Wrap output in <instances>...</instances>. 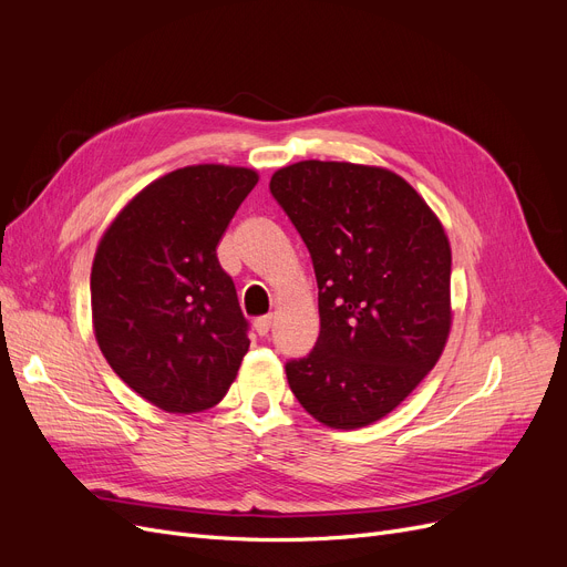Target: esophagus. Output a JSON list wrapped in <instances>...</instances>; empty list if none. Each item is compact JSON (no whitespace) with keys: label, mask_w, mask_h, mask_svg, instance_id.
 <instances>
[{"label":"esophagus","mask_w":567,"mask_h":567,"mask_svg":"<svg viewBox=\"0 0 567 567\" xmlns=\"http://www.w3.org/2000/svg\"><path fill=\"white\" fill-rule=\"evenodd\" d=\"M255 331L259 338L268 336V331H271V317H259L255 319Z\"/></svg>","instance_id":"esophagus-1"}]
</instances>
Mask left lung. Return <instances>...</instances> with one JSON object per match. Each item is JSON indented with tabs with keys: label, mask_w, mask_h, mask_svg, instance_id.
I'll use <instances>...</instances> for the list:
<instances>
[{
	"label": "left lung",
	"mask_w": 567,
	"mask_h": 567,
	"mask_svg": "<svg viewBox=\"0 0 567 567\" xmlns=\"http://www.w3.org/2000/svg\"><path fill=\"white\" fill-rule=\"evenodd\" d=\"M271 195L312 257L319 338L285 365L319 423L365 427L436 365L451 333V244L425 199L383 167L301 161Z\"/></svg>",
	"instance_id": "1"
}]
</instances>
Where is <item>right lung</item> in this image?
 <instances>
[{
    "mask_svg": "<svg viewBox=\"0 0 567 567\" xmlns=\"http://www.w3.org/2000/svg\"><path fill=\"white\" fill-rule=\"evenodd\" d=\"M257 172L174 169L137 193L92 266L99 347L126 385L169 413L216 406L248 353V321L216 248Z\"/></svg>",
    "mask_w": 567,
    "mask_h": 567,
    "instance_id": "add662e5",
    "label": "right lung"
}]
</instances>
